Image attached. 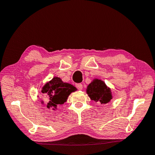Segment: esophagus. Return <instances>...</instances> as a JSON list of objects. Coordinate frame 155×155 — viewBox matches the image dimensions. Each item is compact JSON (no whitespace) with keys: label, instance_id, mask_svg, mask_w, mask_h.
<instances>
[{"label":"esophagus","instance_id":"obj_1","mask_svg":"<svg viewBox=\"0 0 155 155\" xmlns=\"http://www.w3.org/2000/svg\"><path fill=\"white\" fill-rule=\"evenodd\" d=\"M76 87L78 89V90L80 91H82V88H83V86L82 84H76Z\"/></svg>","mask_w":155,"mask_h":155}]
</instances>
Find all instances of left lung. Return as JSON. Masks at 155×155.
Masks as SVG:
<instances>
[{
    "mask_svg": "<svg viewBox=\"0 0 155 155\" xmlns=\"http://www.w3.org/2000/svg\"><path fill=\"white\" fill-rule=\"evenodd\" d=\"M86 93L90 99L95 102L99 101L101 104L110 103L112 99L110 88L101 80L94 79L86 88Z\"/></svg>",
    "mask_w": 155,
    "mask_h": 155,
    "instance_id": "left-lung-1",
    "label": "left lung"
}]
</instances>
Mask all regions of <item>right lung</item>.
<instances>
[{"instance_id":"1","label":"right lung","mask_w":155,"mask_h":155,"mask_svg":"<svg viewBox=\"0 0 155 155\" xmlns=\"http://www.w3.org/2000/svg\"><path fill=\"white\" fill-rule=\"evenodd\" d=\"M77 91L75 86L62 82L60 78L54 77L43 86L41 93L48 97L47 107L56 110L59 105L67 101L70 94ZM43 104V101H41Z\"/></svg>"}]
</instances>
